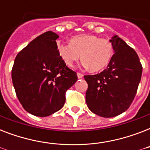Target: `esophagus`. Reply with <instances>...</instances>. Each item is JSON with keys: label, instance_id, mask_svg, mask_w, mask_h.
I'll use <instances>...</instances> for the list:
<instances>
[{"label": "esophagus", "instance_id": "esophagus-1", "mask_svg": "<svg viewBox=\"0 0 150 150\" xmlns=\"http://www.w3.org/2000/svg\"><path fill=\"white\" fill-rule=\"evenodd\" d=\"M77 76H78V79H82V78H83V75H82V73H79V72L77 73Z\"/></svg>", "mask_w": 150, "mask_h": 150}]
</instances>
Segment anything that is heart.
Instances as JSON below:
<instances>
[{"instance_id": "b5f03b06", "label": "heart", "mask_w": 150, "mask_h": 150, "mask_svg": "<svg viewBox=\"0 0 150 150\" xmlns=\"http://www.w3.org/2000/svg\"><path fill=\"white\" fill-rule=\"evenodd\" d=\"M57 49L68 67L73 68L81 55L82 66L94 72L104 69L114 55V47L110 40L89 34L73 36L68 44L58 43Z\"/></svg>"}]
</instances>
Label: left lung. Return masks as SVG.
<instances>
[{"label": "left lung", "mask_w": 150, "mask_h": 150, "mask_svg": "<svg viewBox=\"0 0 150 150\" xmlns=\"http://www.w3.org/2000/svg\"><path fill=\"white\" fill-rule=\"evenodd\" d=\"M114 54L100 74L85 75L88 84L86 101L96 115L113 117L128 109L142 77V67L136 52L118 36L110 40Z\"/></svg>", "instance_id": "left-lung-1"}]
</instances>
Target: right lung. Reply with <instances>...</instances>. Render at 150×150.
I'll list each match as a JSON object with an SVG mask.
<instances>
[{
  "label": "right lung",
  "instance_id": "add662e5",
  "mask_svg": "<svg viewBox=\"0 0 150 150\" xmlns=\"http://www.w3.org/2000/svg\"><path fill=\"white\" fill-rule=\"evenodd\" d=\"M58 35L48 31L37 36L15 57L11 78L17 97L29 114L47 117L58 111L65 93L78 80L57 49Z\"/></svg>",
  "mask_w": 150,
  "mask_h": 150
}]
</instances>
